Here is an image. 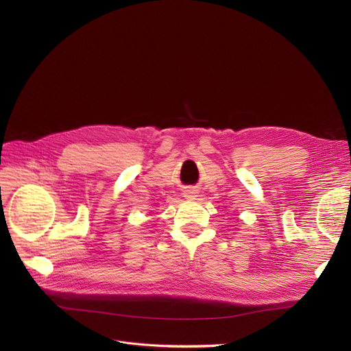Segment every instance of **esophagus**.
I'll list each match as a JSON object with an SVG mask.
<instances>
[{"instance_id": "obj_1", "label": "esophagus", "mask_w": 351, "mask_h": 351, "mask_svg": "<svg viewBox=\"0 0 351 351\" xmlns=\"http://www.w3.org/2000/svg\"><path fill=\"white\" fill-rule=\"evenodd\" d=\"M183 194H184V197H187V199H194L195 194H197V190H195L194 187H186L183 190Z\"/></svg>"}]
</instances>
